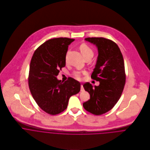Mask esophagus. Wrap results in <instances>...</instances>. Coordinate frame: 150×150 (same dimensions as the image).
Returning a JSON list of instances; mask_svg holds the SVG:
<instances>
[{
	"instance_id": "1",
	"label": "esophagus",
	"mask_w": 150,
	"mask_h": 150,
	"mask_svg": "<svg viewBox=\"0 0 150 150\" xmlns=\"http://www.w3.org/2000/svg\"><path fill=\"white\" fill-rule=\"evenodd\" d=\"M81 91H84V87L83 85H81Z\"/></svg>"
}]
</instances>
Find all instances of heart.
<instances>
[{"label": "heart", "mask_w": 150, "mask_h": 150, "mask_svg": "<svg viewBox=\"0 0 150 150\" xmlns=\"http://www.w3.org/2000/svg\"><path fill=\"white\" fill-rule=\"evenodd\" d=\"M80 50L84 58L86 57H89L92 58V57L93 56V50L85 43L82 44L80 46ZM74 75L76 79H80V74L79 73H74Z\"/></svg>", "instance_id": "b5f03b06"}]
</instances>
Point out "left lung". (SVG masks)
Here are the masks:
<instances>
[{"label": "left lung", "instance_id": "left-lung-1", "mask_svg": "<svg viewBox=\"0 0 150 150\" xmlns=\"http://www.w3.org/2000/svg\"><path fill=\"white\" fill-rule=\"evenodd\" d=\"M86 41L95 44L98 57L91 78L99 86L86 83L83 86L90 99L83 103L86 110L99 115L112 109L120 99L126 81L124 61L118 45L104 38H87Z\"/></svg>", "mask_w": 150, "mask_h": 150}]
</instances>
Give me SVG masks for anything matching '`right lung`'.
Segmentation results:
<instances>
[{
  "mask_svg": "<svg viewBox=\"0 0 150 150\" xmlns=\"http://www.w3.org/2000/svg\"><path fill=\"white\" fill-rule=\"evenodd\" d=\"M74 39H50L35 51L30 64L28 84L31 94L45 112L56 115L67 107L69 98L80 91V83L71 77L64 82L57 76L66 65L68 46Z\"/></svg>",
  "mask_w": 150,
  "mask_h": 150,
  "instance_id": "right-lung-1",
  "label": "right lung"
}]
</instances>
